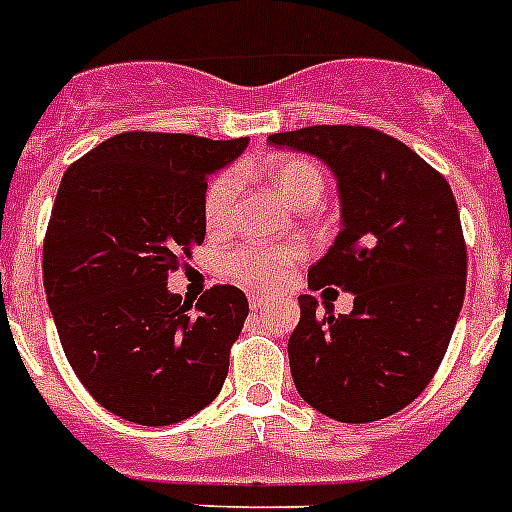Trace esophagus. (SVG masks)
Returning a JSON list of instances; mask_svg holds the SVG:
<instances>
[{
    "label": "esophagus",
    "instance_id": "1",
    "mask_svg": "<svg viewBox=\"0 0 512 512\" xmlns=\"http://www.w3.org/2000/svg\"><path fill=\"white\" fill-rule=\"evenodd\" d=\"M268 304H270L268 296H250V309H252V311L265 309V306H268Z\"/></svg>",
    "mask_w": 512,
    "mask_h": 512
}]
</instances>
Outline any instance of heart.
<instances>
[{"label": "heart", "instance_id": "1", "mask_svg": "<svg viewBox=\"0 0 512 512\" xmlns=\"http://www.w3.org/2000/svg\"><path fill=\"white\" fill-rule=\"evenodd\" d=\"M275 190L296 208H314L324 195V177L317 164L299 157H273L260 167ZM239 195V177L221 172L208 182L203 195V219L211 231H224L231 224ZM304 260V250L296 244H242L224 257V273L237 286L252 291H275L291 270Z\"/></svg>", "mask_w": 512, "mask_h": 512}]
</instances>
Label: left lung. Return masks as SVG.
<instances>
[{
    "instance_id": "8db88e82",
    "label": "left lung",
    "mask_w": 512,
    "mask_h": 512,
    "mask_svg": "<svg viewBox=\"0 0 512 512\" xmlns=\"http://www.w3.org/2000/svg\"><path fill=\"white\" fill-rule=\"evenodd\" d=\"M268 141L335 172L342 229L309 268V288L355 296L340 317L299 296L288 340L293 384L337 422L384 420L430 384L464 304L466 242L451 185L376 128L309 126Z\"/></svg>"
}]
</instances>
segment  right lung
Wrapping results in <instances>:
<instances>
[{"label": "right lung", "instance_id": "right-lung-1", "mask_svg": "<svg viewBox=\"0 0 512 512\" xmlns=\"http://www.w3.org/2000/svg\"><path fill=\"white\" fill-rule=\"evenodd\" d=\"M247 141L118 133L61 180L43 242L46 299L77 379L123 420H188L224 386L247 296L213 286L193 306L167 291V275L206 237L208 175Z\"/></svg>", "mask_w": 512, "mask_h": 512}]
</instances>
